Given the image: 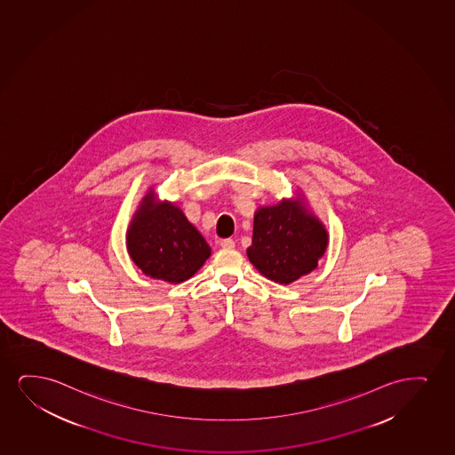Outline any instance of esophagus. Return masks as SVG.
<instances>
[{"instance_id":"34e87169","label":"esophagus","mask_w":455,"mask_h":455,"mask_svg":"<svg viewBox=\"0 0 455 455\" xmlns=\"http://www.w3.org/2000/svg\"><path fill=\"white\" fill-rule=\"evenodd\" d=\"M220 247L235 248V241H233V239H230V237H228V239H222V241H220Z\"/></svg>"}]
</instances>
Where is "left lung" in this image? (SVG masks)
Masks as SVG:
<instances>
[{"label":"left lung","mask_w":455,"mask_h":455,"mask_svg":"<svg viewBox=\"0 0 455 455\" xmlns=\"http://www.w3.org/2000/svg\"><path fill=\"white\" fill-rule=\"evenodd\" d=\"M325 247L323 224L298 202L283 201L256 212L247 256L264 276L290 283L316 268Z\"/></svg>","instance_id":"1"}]
</instances>
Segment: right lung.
<instances>
[{"label":"right lung","instance_id":"1","mask_svg":"<svg viewBox=\"0 0 455 455\" xmlns=\"http://www.w3.org/2000/svg\"><path fill=\"white\" fill-rule=\"evenodd\" d=\"M128 251L142 272L166 283H183L208 259L210 247L178 207L148 195L128 231Z\"/></svg>","mask_w":455,"mask_h":455}]
</instances>
